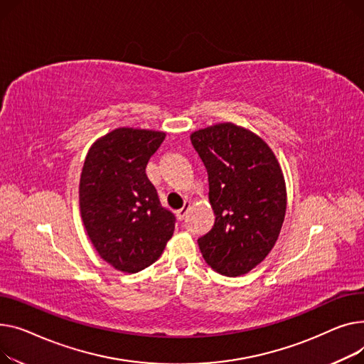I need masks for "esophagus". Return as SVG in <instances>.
Returning <instances> with one entry per match:
<instances>
[{
  "label": "esophagus",
  "instance_id": "esophagus-1",
  "mask_svg": "<svg viewBox=\"0 0 364 364\" xmlns=\"http://www.w3.org/2000/svg\"><path fill=\"white\" fill-rule=\"evenodd\" d=\"M189 207H191V203H189V201H185L183 207H182L181 210H178V211H176V216H178V219H179V220H183V218L186 216V213H188Z\"/></svg>",
  "mask_w": 364,
  "mask_h": 364
}]
</instances>
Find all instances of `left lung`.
Wrapping results in <instances>:
<instances>
[{
    "instance_id": "left-lung-1",
    "label": "left lung",
    "mask_w": 364,
    "mask_h": 364,
    "mask_svg": "<svg viewBox=\"0 0 364 364\" xmlns=\"http://www.w3.org/2000/svg\"><path fill=\"white\" fill-rule=\"evenodd\" d=\"M208 173L215 226L198 238L205 263L235 277L260 264L279 237L287 185L272 148L254 132L218 123L191 134Z\"/></svg>"
}]
</instances>
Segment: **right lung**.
<instances>
[{"label":"right lung","mask_w":364,"mask_h":364,"mask_svg":"<svg viewBox=\"0 0 364 364\" xmlns=\"http://www.w3.org/2000/svg\"><path fill=\"white\" fill-rule=\"evenodd\" d=\"M166 134L117 127L98 138L79 182L80 216L100 257L123 273L157 262L175 230L145 167Z\"/></svg>","instance_id":"right-lung-1"}]
</instances>
